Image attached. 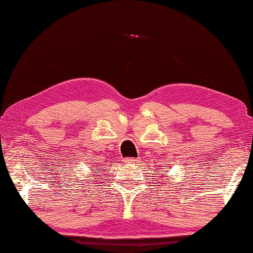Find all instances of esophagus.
<instances>
[{
	"label": "esophagus",
	"mask_w": 253,
	"mask_h": 253,
	"mask_svg": "<svg viewBox=\"0 0 253 253\" xmlns=\"http://www.w3.org/2000/svg\"><path fill=\"white\" fill-rule=\"evenodd\" d=\"M126 161L128 162V164H132V162H135V161H136V159H134V158H127Z\"/></svg>",
	"instance_id": "obj_1"
}]
</instances>
